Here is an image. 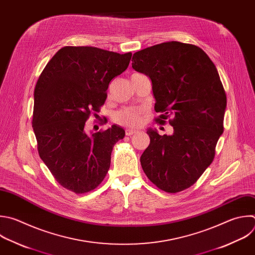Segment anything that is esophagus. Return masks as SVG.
<instances>
[{
    "mask_svg": "<svg viewBox=\"0 0 255 255\" xmlns=\"http://www.w3.org/2000/svg\"><path fill=\"white\" fill-rule=\"evenodd\" d=\"M137 132H138L137 130H133V129H126V131H125V133H126L127 136H132V135L136 134Z\"/></svg>",
    "mask_w": 255,
    "mask_h": 255,
    "instance_id": "34e87169",
    "label": "esophagus"
}]
</instances>
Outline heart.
<instances>
[{"instance_id": "1", "label": "heart", "mask_w": 255, "mask_h": 255, "mask_svg": "<svg viewBox=\"0 0 255 255\" xmlns=\"http://www.w3.org/2000/svg\"><path fill=\"white\" fill-rule=\"evenodd\" d=\"M115 121L121 125L135 127L141 123V111L139 109L127 108L115 115Z\"/></svg>"}]
</instances>
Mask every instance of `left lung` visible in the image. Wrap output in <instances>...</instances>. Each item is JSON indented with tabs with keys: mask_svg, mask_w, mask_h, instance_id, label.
Wrapping results in <instances>:
<instances>
[{
	"mask_svg": "<svg viewBox=\"0 0 255 255\" xmlns=\"http://www.w3.org/2000/svg\"><path fill=\"white\" fill-rule=\"evenodd\" d=\"M132 68L150 78L156 120L173 116L172 135L148 128L150 144L140 158L158 188L176 193L193 185L211 164L223 133L226 95L217 69L197 46L166 42L136 52Z\"/></svg>",
	"mask_w": 255,
	"mask_h": 255,
	"instance_id": "left-lung-1",
	"label": "left lung"
}]
</instances>
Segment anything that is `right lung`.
I'll list each match as a JSON object with an SVG mask.
<instances>
[{
  "label": "right lung",
  "mask_w": 255,
  "mask_h": 255,
  "mask_svg": "<svg viewBox=\"0 0 255 255\" xmlns=\"http://www.w3.org/2000/svg\"><path fill=\"white\" fill-rule=\"evenodd\" d=\"M131 56L67 46L38 79L32 122L38 152L55 179L70 191L96 188L109 170L114 144L125 136L116 124L88 135L85 123L105 102L110 81L127 69Z\"/></svg>",
  "instance_id": "1"
}]
</instances>
